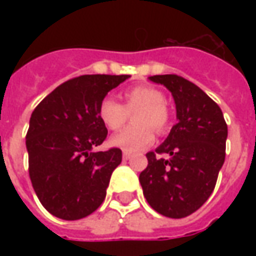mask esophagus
Here are the masks:
<instances>
[{"instance_id":"1","label":"esophagus","mask_w":256,"mask_h":256,"mask_svg":"<svg viewBox=\"0 0 256 256\" xmlns=\"http://www.w3.org/2000/svg\"><path fill=\"white\" fill-rule=\"evenodd\" d=\"M133 155H132V154H128V152H123V159H124V160H128Z\"/></svg>"}]
</instances>
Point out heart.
I'll return each instance as SVG.
<instances>
[{
	"instance_id": "obj_1",
	"label": "heart",
	"mask_w": 256,
	"mask_h": 256,
	"mask_svg": "<svg viewBox=\"0 0 256 256\" xmlns=\"http://www.w3.org/2000/svg\"><path fill=\"white\" fill-rule=\"evenodd\" d=\"M123 106L114 98L106 97L98 106V118L110 130H119L128 122V114H134L133 122L137 126L128 128L111 137V145L124 152H138L155 141V130L166 133L170 124V115L166 108L163 92L148 84H138L122 93Z\"/></svg>"
}]
</instances>
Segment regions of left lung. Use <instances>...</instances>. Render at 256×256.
Returning <instances> with one entry per match:
<instances>
[{
	"label": "left lung",
	"instance_id": "1",
	"mask_svg": "<svg viewBox=\"0 0 256 256\" xmlns=\"http://www.w3.org/2000/svg\"><path fill=\"white\" fill-rule=\"evenodd\" d=\"M150 79L166 86L176 102L178 122L140 174L142 192L152 208L168 218H185L203 206L212 193L225 162L226 126L214 100L188 79L174 74ZM164 153L168 160L158 158Z\"/></svg>",
	"mask_w": 256,
	"mask_h": 256
}]
</instances>
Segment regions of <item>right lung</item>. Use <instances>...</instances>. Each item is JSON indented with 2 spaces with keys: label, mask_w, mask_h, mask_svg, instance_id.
<instances>
[{
  "label": "right lung",
  "mask_w": 256,
  "mask_h": 256,
  "mask_svg": "<svg viewBox=\"0 0 256 256\" xmlns=\"http://www.w3.org/2000/svg\"><path fill=\"white\" fill-rule=\"evenodd\" d=\"M128 78L97 74L70 79L31 114L26 136L31 184L42 206L60 220L84 218L106 198L122 150H93L108 134L98 106Z\"/></svg>",
  "instance_id": "add662e5"
}]
</instances>
